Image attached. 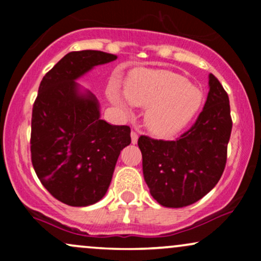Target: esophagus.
<instances>
[{
  "label": "esophagus",
  "instance_id": "1",
  "mask_svg": "<svg viewBox=\"0 0 261 261\" xmlns=\"http://www.w3.org/2000/svg\"><path fill=\"white\" fill-rule=\"evenodd\" d=\"M137 140H139V134L136 131H131V142L137 143Z\"/></svg>",
  "mask_w": 261,
  "mask_h": 261
}]
</instances>
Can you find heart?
<instances>
[{
	"label": "heart",
	"instance_id": "1",
	"mask_svg": "<svg viewBox=\"0 0 261 261\" xmlns=\"http://www.w3.org/2000/svg\"><path fill=\"white\" fill-rule=\"evenodd\" d=\"M124 93L110 88L109 98L128 112L131 104L148 107L146 125L152 133L167 136L184 127L201 108L203 95L181 74L167 70L135 68L124 83Z\"/></svg>",
	"mask_w": 261,
	"mask_h": 261
}]
</instances>
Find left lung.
Here are the masks:
<instances>
[{
    "mask_svg": "<svg viewBox=\"0 0 261 261\" xmlns=\"http://www.w3.org/2000/svg\"><path fill=\"white\" fill-rule=\"evenodd\" d=\"M202 112L176 140L140 136L142 170L149 193L166 207L202 199L222 176L232 131L228 94L214 74Z\"/></svg>",
    "mask_w": 261,
    "mask_h": 261,
    "instance_id": "1",
    "label": "left lung"
}]
</instances>
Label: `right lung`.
<instances>
[{
	"label": "right lung",
	"instance_id": "obj_1",
	"mask_svg": "<svg viewBox=\"0 0 261 261\" xmlns=\"http://www.w3.org/2000/svg\"><path fill=\"white\" fill-rule=\"evenodd\" d=\"M113 54L71 51L41 80L33 104L31 155L39 180L59 201L88 206L106 195L120 151L130 145V126L99 118L95 97L79 94L74 82Z\"/></svg>",
	"mask_w": 261,
	"mask_h": 261
}]
</instances>
